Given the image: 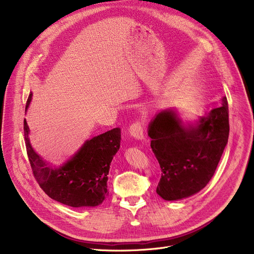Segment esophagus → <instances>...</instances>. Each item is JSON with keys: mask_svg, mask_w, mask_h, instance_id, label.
<instances>
[{"mask_svg": "<svg viewBox=\"0 0 254 254\" xmlns=\"http://www.w3.org/2000/svg\"><path fill=\"white\" fill-rule=\"evenodd\" d=\"M128 130H129L130 136H132L136 139L142 140L144 138L143 124H142V122H140V120H135V122L129 126Z\"/></svg>", "mask_w": 254, "mask_h": 254, "instance_id": "1", "label": "esophagus"}]
</instances>
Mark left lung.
<instances>
[{"label":"left lung","mask_w":254,"mask_h":254,"mask_svg":"<svg viewBox=\"0 0 254 254\" xmlns=\"http://www.w3.org/2000/svg\"><path fill=\"white\" fill-rule=\"evenodd\" d=\"M229 132L225 97L196 126H185L171 110L159 112L148 126L150 147L162 170L157 194L175 201L203 190L214 175Z\"/></svg>","instance_id":"1"}]
</instances>
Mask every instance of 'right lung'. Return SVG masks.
<instances>
[{
    "instance_id": "add662e5",
    "label": "right lung",
    "mask_w": 254,
    "mask_h": 254,
    "mask_svg": "<svg viewBox=\"0 0 254 254\" xmlns=\"http://www.w3.org/2000/svg\"><path fill=\"white\" fill-rule=\"evenodd\" d=\"M32 99L26 101L28 109ZM26 153L35 179L51 198L71 207H96L108 194L107 181L113 156L120 147V128L115 127L87 140L63 167H49L30 144L29 127L23 120Z\"/></svg>"
}]
</instances>
